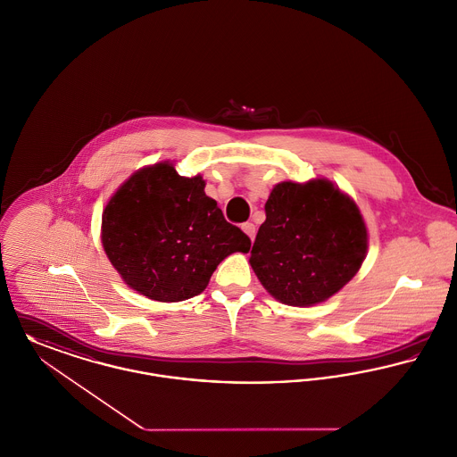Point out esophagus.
<instances>
[{
  "label": "esophagus",
  "instance_id": "34e87169",
  "mask_svg": "<svg viewBox=\"0 0 457 457\" xmlns=\"http://www.w3.org/2000/svg\"><path fill=\"white\" fill-rule=\"evenodd\" d=\"M242 229L248 235V238L253 242V238H255V226H253L252 222H245L242 226Z\"/></svg>",
  "mask_w": 457,
  "mask_h": 457
}]
</instances>
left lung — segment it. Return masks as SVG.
I'll return each instance as SVG.
<instances>
[{
	"label": "left lung",
	"mask_w": 457,
	"mask_h": 457,
	"mask_svg": "<svg viewBox=\"0 0 457 457\" xmlns=\"http://www.w3.org/2000/svg\"><path fill=\"white\" fill-rule=\"evenodd\" d=\"M366 252L368 229L349 195L328 179L283 181L269 195L250 266L276 300L309 307L340 292Z\"/></svg>",
	"instance_id": "8db88e82"
}]
</instances>
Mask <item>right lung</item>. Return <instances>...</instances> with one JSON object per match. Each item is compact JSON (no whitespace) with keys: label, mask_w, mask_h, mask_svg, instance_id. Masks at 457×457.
Segmentation results:
<instances>
[{"label":"right lung","mask_w":457,"mask_h":457,"mask_svg":"<svg viewBox=\"0 0 457 457\" xmlns=\"http://www.w3.org/2000/svg\"><path fill=\"white\" fill-rule=\"evenodd\" d=\"M102 243L126 285L159 302L200 295L228 255L250 250V238L205 195L202 176L183 178L169 162L139 169L113 193Z\"/></svg>","instance_id":"add662e5"}]
</instances>
